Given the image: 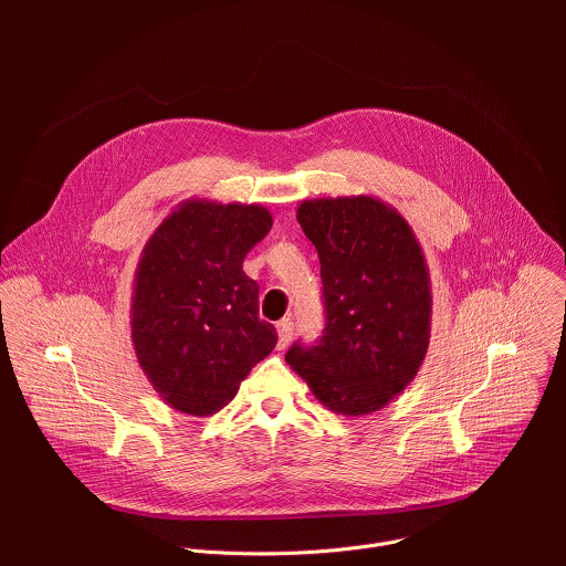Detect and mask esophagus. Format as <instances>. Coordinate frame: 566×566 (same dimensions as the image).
Returning <instances> with one entry per match:
<instances>
[{
  "instance_id": "1",
  "label": "esophagus",
  "mask_w": 566,
  "mask_h": 566,
  "mask_svg": "<svg viewBox=\"0 0 566 566\" xmlns=\"http://www.w3.org/2000/svg\"><path fill=\"white\" fill-rule=\"evenodd\" d=\"M293 338V322L289 317L277 322V349H284Z\"/></svg>"
}]
</instances>
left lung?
<instances>
[{"label":"left lung","mask_w":566,"mask_h":566,"mask_svg":"<svg viewBox=\"0 0 566 566\" xmlns=\"http://www.w3.org/2000/svg\"><path fill=\"white\" fill-rule=\"evenodd\" d=\"M319 258L327 327L315 347L293 345L291 369L327 410H382L419 374L432 325L430 269L408 219L369 197H319L297 206Z\"/></svg>","instance_id":"1"}]
</instances>
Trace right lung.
<instances>
[{
    "label": "right lung",
    "mask_w": 566,
    "mask_h": 566,
    "mask_svg": "<svg viewBox=\"0 0 566 566\" xmlns=\"http://www.w3.org/2000/svg\"><path fill=\"white\" fill-rule=\"evenodd\" d=\"M273 226L260 203L181 201L145 241L132 284L136 360L177 412L210 417L234 398L277 334L241 264Z\"/></svg>",
    "instance_id": "add662e5"
}]
</instances>
